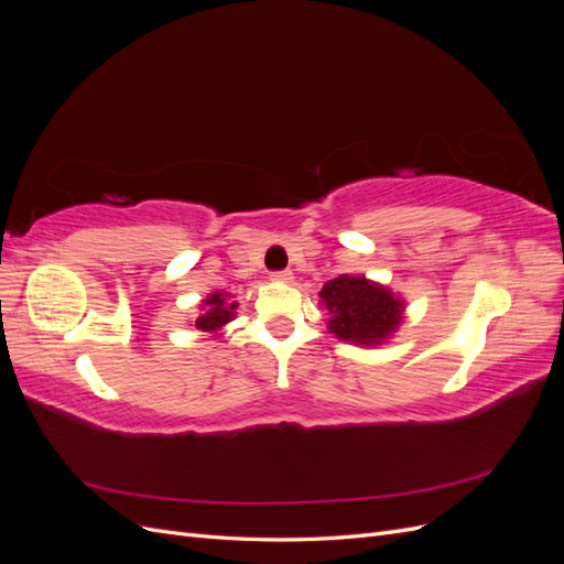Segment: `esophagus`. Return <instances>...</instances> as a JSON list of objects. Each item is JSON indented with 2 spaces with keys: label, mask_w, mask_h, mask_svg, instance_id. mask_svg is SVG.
<instances>
[{
  "label": "esophagus",
  "mask_w": 564,
  "mask_h": 564,
  "mask_svg": "<svg viewBox=\"0 0 564 564\" xmlns=\"http://www.w3.org/2000/svg\"><path fill=\"white\" fill-rule=\"evenodd\" d=\"M270 280H272V282H292V280H294V272H292V270H280V272H272Z\"/></svg>",
  "instance_id": "34e87169"
}]
</instances>
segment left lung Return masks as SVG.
I'll list each match as a JSON object with an SVG mask.
<instances>
[{
    "label": "left lung",
    "instance_id": "left-lung-1",
    "mask_svg": "<svg viewBox=\"0 0 564 564\" xmlns=\"http://www.w3.org/2000/svg\"><path fill=\"white\" fill-rule=\"evenodd\" d=\"M319 303L327 308V329L355 346L377 348L404 322V299L390 286L365 275H338L322 286Z\"/></svg>",
    "mask_w": 564,
    "mask_h": 564
}]
</instances>
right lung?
Instances as JSON below:
<instances>
[{"label":"right lung","instance_id":"add662e5","mask_svg":"<svg viewBox=\"0 0 564 564\" xmlns=\"http://www.w3.org/2000/svg\"><path fill=\"white\" fill-rule=\"evenodd\" d=\"M235 311L237 303L228 292H214L199 303V317L195 319V329L212 336H220L226 324L235 319Z\"/></svg>","mask_w":564,"mask_h":564}]
</instances>
